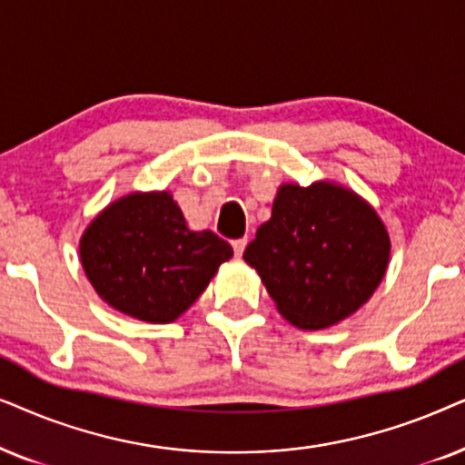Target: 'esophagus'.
Segmentation results:
<instances>
[{
    "mask_svg": "<svg viewBox=\"0 0 465 465\" xmlns=\"http://www.w3.org/2000/svg\"><path fill=\"white\" fill-rule=\"evenodd\" d=\"M246 242H249V240H246V238L233 240L232 246H233V252H236V257H242V252H244V249H246Z\"/></svg>",
    "mask_w": 465,
    "mask_h": 465,
    "instance_id": "obj_1",
    "label": "esophagus"
}]
</instances>
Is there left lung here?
Instances as JSON below:
<instances>
[{
	"label": "left lung",
	"mask_w": 465,
	"mask_h": 465,
	"mask_svg": "<svg viewBox=\"0 0 465 465\" xmlns=\"http://www.w3.org/2000/svg\"><path fill=\"white\" fill-rule=\"evenodd\" d=\"M391 242L385 223L355 191L336 183L282 184L270 221L246 246L289 323L323 330L357 312L387 272Z\"/></svg>",
	"instance_id": "obj_1"
}]
</instances>
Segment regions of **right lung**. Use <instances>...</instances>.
<instances>
[{"mask_svg":"<svg viewBox=\"0 0 465 465\" xmlns=\"http://www.w3.org/2000/svg\"><path fill=\"white\" fill-rule=\"evenodd\" d=\"M232 255L216 233L191 232L168 191L121 197L80 238V262L97 295L146 323L176 321Z\"/></svg>","mask_w":465,"mask_h":465,"instance_id":"right-lung-1","label":"right lung"}]
</instances>
